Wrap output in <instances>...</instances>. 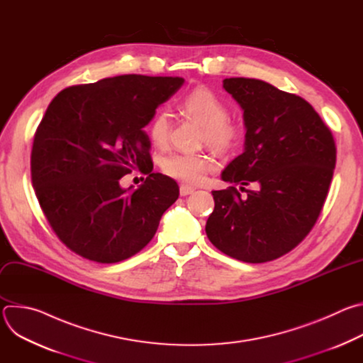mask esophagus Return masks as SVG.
<instances>
[{"instance_id":"34e87169","label":"esophagus","mask_w":363,"mask_h":363,"mask_svg":"<svg viewBox=\"0 0 363 363\" xmlns=\"http://www.w3.org/2000/svg\"><path fill=\"white\" fill-rule=\"evenodd\" d=\"M194 191H195V188L188 186V185H181V186H179V194H181V196L189 195V194H192Z\"/></svg>"}]
</instances>
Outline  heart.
<instances>
[{"label":"heart","instance_id":"1","mask_svg":"<svg viewBox=\"0 0 363 363\" xmlns=\"http://www.w3.org/2000/svg\"><path fill=\"white\" fill-rule=\"evenodd\" d=\"M181 106L188 116L202 125L201 140L218 152L231 150L242 136V125L228 116L225 101L211 89L196 87L181 101ZM172 119L169 112L160 111L147 126L150 142L164 147L171 138ZM217 168V161L206 153L174 152L162 160V169L167 175L185 182L199 184L206 174Z\"/></svg>","mask_w":363,"mask_h":363}]
</instances>
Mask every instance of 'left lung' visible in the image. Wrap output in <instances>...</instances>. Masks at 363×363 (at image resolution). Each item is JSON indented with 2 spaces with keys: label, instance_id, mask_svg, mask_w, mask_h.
<instances>
[{
  "label": "left lung",
  "instance_id": "8db88e82",
  "mask_svg": "<svg viewBox=\"0 0 363 363\" xmlns=\"http://www.w3.org/2000/svg\"><path fill=\"white\" fill-rule=\"evenodd\" d=\"M224 89L244 111V152L223 171L241 185L213 191L210 241L244 263L291 251L316 224L336 165L330 129L300 96L257 79L231 77ZM251 184V190L243 186Z\"/></svg>",
  "mask_w": 363,
  "mask_h": 363
}]
</instances>
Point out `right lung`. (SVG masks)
Segmentation results:
<instances>
[{
    "label": "right lung",
    "instance_id": "obj_1",
    "mask_svg": "<svg viewBox=\"0 0 363 363\" xmlns=\"http://www.w3.org/2000/svg\"><path fill=\"white\" fill-rule=\"evenodd\" d=\"M184 84L182 77L125 74L62 90L34 135L31 181L41 210L60 241L96 263L139 252L178 199V184L152 172L143 128ZM147 173L135 191L120 178Z\"/></svg>",
    "mask_w": 363,
    "mask_h": 363
}]
</instances>
